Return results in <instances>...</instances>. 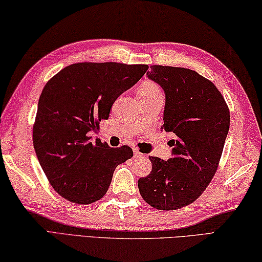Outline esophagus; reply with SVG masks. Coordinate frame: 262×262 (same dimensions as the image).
I'll use <instances>...</instances> for the list:
<instances>
[{
  "label": "esophagus",
  "mask_w": 262,
  "mask_h": 262,
  "mask_svg": "<svg viewBox=\"0 0 262 262\" xmlns=\"http://www.w3.org/2000/svg\"><path fill=\"white\" fill-rule=\"evenodd\" d=\"M134 155H135V158H144V157H145V155L141 153L140 151H138V149H134Z\"/></svg>",
  "instance_id": "esophagus-1"
}]
</instances>
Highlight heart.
<instances>
[{
	"mask_svg": "<svg viewBox=\"0 0 262 262\" xmlns=\"http://www.w3.org/2000/svg\"><path fill=\"white\" fill-rule=\"evenodd\" d=\"M137 94H142V96H154V94H162V92H161V89L157 83L153 81H145L138 88Z\"/></svg>",
	"mask_w": 262,
	"mask_h": 262,
	"instance_id": "heart-1",
	"label": "heart"
}]
</instances>
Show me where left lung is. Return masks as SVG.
Masks as SVG:
<instances>
[{
	"mask_svg": "<svg viewBox=\"0 0 262 262\" xmlns=\"http://www.w3.org/2000/svg\"><path fill=\"white\" fill-rule=\"evenodd\" d=\"M165 93L161 129L174 135L168 161L149 157L140 178L141 196L152 207L174 210L193 203L213 179L230 129V110L206 77L183 68L153 65L146 73Z\"/></svg>",
	"mask_w": 262,
	"mask_h": 262,
	"instance_id": "obj_1",
	"label": "left lung"
}]
</instances>
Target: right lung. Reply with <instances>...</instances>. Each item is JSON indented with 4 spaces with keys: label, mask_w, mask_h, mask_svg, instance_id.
I'll return each mask as SVG.
<instances>
[{
    "label": "right lung",
    "mask_w": 262,
    "mask_h": 262,
    "mask_svg": "<svg viewBox=\"0 0 262 262\" xmlns=\"http://www.w3.org/2000/svg\"><path fill=\"white\" fill-rule=\"evenodd\" d=\"M147 65L75 63L53 76L40 94L33 124V147L55 191L79 205L101 199L117 165L133 157L128 146L113 148L92 133L108 119L121 93L141 80Z\"/></svg>",
    "instance_id": "add662e5"
}]
</instances>
